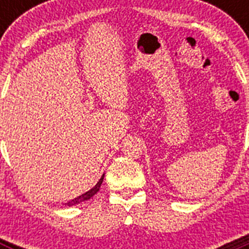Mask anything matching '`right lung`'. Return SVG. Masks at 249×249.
<instances>
[{
  "label": "right lung",
  "mask_w": 249,
  "mask_h": 249,
  "mask_svg": "<svg viewBox=\"0 0 249 249\" xmlns=\"http://www.w3.org/2000/svg\"><path fill=\"white\" fill-rule=\"evenodd\" d=\"M103 177H105V175H102V177L100 178V181H98L97 183H96V186H94L93 188H91V190L87 191V192L83 193V195L78 196L77 198L71 199V201H68L67 203H65L66 206L72 207V206H76V204H78V203H82V202H85V201H89V199L91 198V197H93V196L96 195V193H97L98 191H100V187H101V184H102V182H103Z\"/></svg>",
  "instance_id": "add662e5"
}]
</instances>
